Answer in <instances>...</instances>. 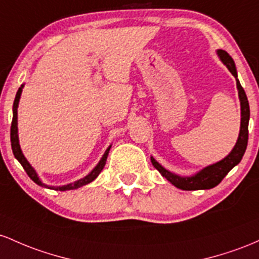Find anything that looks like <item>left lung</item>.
Listing matches in <instances>:
<instances>
[{"instance_id":"left-lung-1","label":"left lung","mask_w":259,"mask_h":259,"mask_svg":"<svg viewBox=\"0 0 259 259\" xmlns=\"http://www.w3.org/2000/svg\"><path fill=\"white\" fill-rule=\"evenodd\" d=\"M218 56L222 60V62L228 67L229 71L231 72V74L236 78V85L237 91H239V98H240V105H241V127H240V135L237 138L236 144H235L234 149L231 150V153L229 154L226 158H224L223 160L215 162L213 165H209V166L204 167L203 170H200L199 172H197L196 175L190 176V177H182L176 175V174L170 172L165 167H162L155 159L150 158L152 164L154 167L161 174L167 181H170L175 187L180 188V190L184 191H196V190H209V188L215 187L222 182V180L228 175L229 171L232 167L236 166L237 164L242 159L243 154L246 152L247 148V142H248V121H249V105L248 100H247L246 93L243 91V88L241 87V84L237 79V72H236V66H235L234 60L231 59L230 55L224 50H218Z\"/></svg>"}]
</instances>
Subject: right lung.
<instances>
[{"mask_svg": "<svg viewBox=\"0 0 259 259\" xmlns=\"http://www.w3.org/2000/svg\"><path fill=\"white\" fill-rule=\"evenodd\" d=\"M23 87H24V85L20 87V88L18 89V92H17L16 99H14V103H13V118H12V124H11V145H12V152L14 154V158H16L17 160L20 162V165H22L23 168H24L25 172L28 174V176L30 177V179L33 180V181L35 182L36 185L41 186V187L50 188V190H57V191L75 190V188H79L84 185H88V184H91L92 181H94V180L99 176V174L101 172V170H103L104 166H105L106 159H107V155H109V150H110V148H111V145L107 148L106 152L104 153L103 158H101L100 161L98 162L97 166L93 168L92 172H89L85 177L78 180V181L72 182V184H68V185H65V186H60V187H54V186H48V185L42 184L41 180L37 177V174L35 172V170L31 167V165L29 164L27 159H25V156L23 155L22 149H20V145H19V139H18V127H17V118H18V117H17V109H18L19 99H20V94H22Z\"/></svg>", "mask_w": 259, "mask_h": 259, "instance_id": "obj_1", "label": "right lung"}]
</instances>
